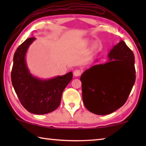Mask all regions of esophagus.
Here are the masks:
<instances>
[{"mask_svg":"<svg viewBox=\"0 0 146 146\" xmlns=\"http://www.w3.org/2000/svg\"><path fill=\"white\" fill-rule=\"evenodd\" d=\"M82 74V71L80 70H75L73 72V75L75 76H79L81 75Z\"/></svg>","mask_w":146,"mask_h":146,"instance_id":"esophagus-1","label":"esophagus"}]
</instances>
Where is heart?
<instances>
[{
	"label": "heart",
	"instance_id": "heart-1",
	"mask_svg": "<svg viewBox=\"0 0 146 146\" xmlns=\"http://www.w3.org/2000/svg\"><path fill=\"white\" fill-rule=\"evenodd\" d=\"M88 40H85L84 41V44L86 45L88 44ZM99 48V42L97 41H95L93 42L92 44H90L89 47V51L90 52H93V51H95V50H97V49Z\"/></svg>",
	"mask_w": 146,
	"mask_h": 146
}]
</instances>
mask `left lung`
<instances>
[{
    "label": "left lung",
    "mask_w": 146,
    "mask_h": 146,
    "mask_svg": "<svg viewBox=\"0 0 146 146\" xmlns=\"http://www.w3.org/2000/svg\"><path fill=\"white\" fill-rule=\"evenodd\" d=\"M108 57L106 63L94 65L80 78L83 104L90 111L100 115L122 107L135 81L134 55L124 41L113 46Z\"/></svg>",
    "instance_id": "left-lung-1"
}]
</instances>
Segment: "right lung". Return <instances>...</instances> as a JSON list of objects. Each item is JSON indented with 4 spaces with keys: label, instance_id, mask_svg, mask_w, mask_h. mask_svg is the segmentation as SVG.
I'll return each instance as SVG.
<instances>
[{
    "label": "right lung",
    "instance_id": "obj_1",
    "mask_svg": "<svg viewBox=\"0 0 146 146\" xmlns=\"http://www.w3.org/2000/svg\"><path fill=\"white\" fill-rule=\"evenodd\" d=\"M35 38L27 39L19 46L13 58L12 83L21 104L30 113L43 115L59 107L63 92L73 78V73L49 79L33 75L27 67L26 54Z\"/></svg>",
    "mask_w": 146,
    "mask_h": 146
}]
</instances>
